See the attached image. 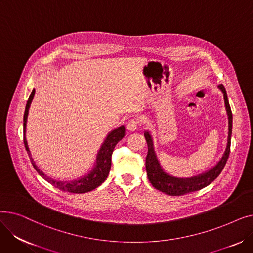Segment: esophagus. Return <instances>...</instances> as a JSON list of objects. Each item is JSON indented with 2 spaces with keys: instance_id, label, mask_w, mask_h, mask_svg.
<instances>
[{
  "instance_id": "1",
  "label": "esophagus",
  "mask_w": 253,
  "mask_h": 253,
  "mask_svg": "<svg viewBox=\"0 0 253 253\" xmlns=\"http://www.w3.org/2000/svg\"><path fill=\"white\" fill-rule=\"evenodd\" d=\"M139 125H140V122L138 121V119H131L130 121L127 123L126 128L129 131H135Z\"/></svg>"
}]
</instances>
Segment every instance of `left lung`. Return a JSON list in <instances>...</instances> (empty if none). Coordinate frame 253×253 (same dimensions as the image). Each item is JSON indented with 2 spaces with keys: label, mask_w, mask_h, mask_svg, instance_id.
Instances as JSON below:
<instances>
[{
  "label": "left lung",
  "mask_w": 253,
  "mask_h": 253,
  "mask_svg": "<svg viewBox=\"0 0 253 253\" xmlns=\"http://www.w3.org/2000/svg\"><path fill=\"white\" fill-rule=\"evenodd\" d=\"M218 88L223 93L225 109H227L228 117H229L228 144H227V149H225L222 158L220 159V161L213 168L199 176H195V177H191V178H184V179L172 177V176L166 174L165 172L162 170L160 164H159V162L157 160V157H156V154L154 151L153 139H152L149 132H144V138H145V140H147V143H148V155H147V158H145V169H147V172H148L149 180L151 181L152 185L155 189L161 191L167 195H170V196H182L185 194L202 190L203 188L207 187L208 184H210L220 174V172L222 171L225 163H227V161H228V158L230 156L233 116H232L231 106H230V103L228 100L227 92H225L224 87L222 85H219Z\"/></svg>",
  "instance_id": "1"
}]
</instances>
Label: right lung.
<instances>
[{
  "instance_id": "right-lung-1",
  "label": "right lung",
  "mask_w": 253,
  "mask_h": 253,
  "mask_svg": "<svg viewBox=\"0 0 253 253\" xmlns=\"http://www.w3.org/2000/svg\"><path fill=\"white\" fill-rule=\"evenodd\" d=\"M34 95H35V90H33L32 94L30 95L29 100H28V102H26V106H25V112H24V116H23V133H24L23 142H24L25 150L28 151L29 157L31 159V162H32L34 168L36 169V171L43 178H45L48 182H50L51 184L54 185L55 188H57L63 192H69V193H74V194H83V193L90 192L92 190L96 189L97 187H99V185L106 179V177H108V175L110 173L111 165H112V154L116 147V144L124 137L125 127L124 126L119 127L118 129L112 131L111 133L108 135V137H106V139L104 140L103 144L101 145V148L98 152L97 159H96V165H95L94 169H93L87 176L79 179V180L70 181V182H66V181L61 182V181L53 180V179L49 178L48 176H46L35 164L33 158L31 156L29 147H28V142H26V138H25L26 119H28L29 109H30L31 102L34 98Z\"/></svg>"
}]
</instances>
